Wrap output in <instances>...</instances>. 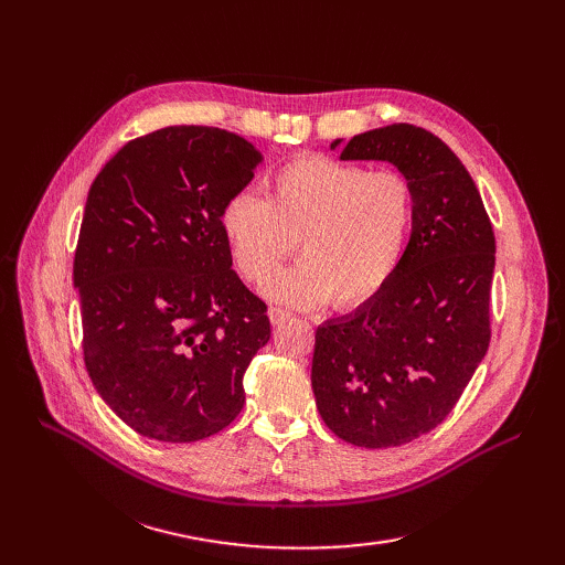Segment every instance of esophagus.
Listing matches in <instances>:
<instances>
[{"label":"esophagus","mask_w":565,"mask_h":565,"mask_svg":"<svg viewBox=\"0 0 565 565\" xmlns=\"http://www.w3.org/2000/svg\"><path fill=\"white\" fill-rule=\"evenodd\" d=\"M268 318H270V322L278 328V324H282V322L289 320V313L282 311V309H276V306H273V309H268Z\"/></svg>","instance_id":"1"}]
</instances>
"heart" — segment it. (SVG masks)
<instances>
[{
	"label": "heart",
	"instance_id": "b5f03b06",
	"mask_svg": "<svg viewBox=\"0 0 565 565\" xmlns=\"http://www.w3.org/2000/svg\"><path fill=\"white\" fill-rule=\"evenodd\" d=\"M415 216V193L398 172H365L322 156H301L268 181V198L235 193L221 231L247 282L264 285L296 248L305 262L274 279L276 301L355 309L377 297L398 268Z\"/></svg>",
	"mask_w": 565,
	"mask_h": 565
}]
</instances>
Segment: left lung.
<instances>
[{"mask_svg": "<svg viewBox=\"0 0 565 565\" xmlns=\"http://www.w3.org/2000/svg\"><path fill=\"white\" fill-rule=\"evenodd\" d=\"M341 160L396 164L415 216L382 292L316 330L311 384L334 436L396 448L436 429L483 361L494 233L467 167L431 131L398 122L358 134Z\"/></svg>", "mask_w": 565, "mask_h": 565, "instance_id": "1", "label": "left lung"}]
</instances>
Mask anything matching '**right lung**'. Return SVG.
Masks as SVG:
<instances>
[{"label":"right lung","instance_id":"obj_1","mask_svg":"<svg viewBox=\"0 0 565 565\" xmlns=\"http://www.w3.org/2000/svg\"><path fill=\"white\" fill-rule=\"evenodd\" d=\"M262 156L216 127H164L117 150L89 188L73 280L84 367L136 434L210 438L241 415L266 303L231 268L221 210Z\"/></svg>","mask_w":565,"mask_h":565}]
</instances>
